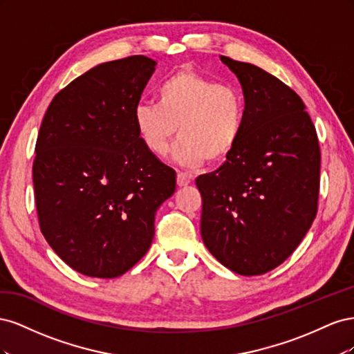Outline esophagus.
I'll return each mask as SVG.
<instances>
[{"label":"esophagus","instance_id":"34e87169","mask_svg":"<svg viewBox=\"0 0 354 354\" xmlns=\"http://www.w3.org/2000/svg\"><path fill=\"white\" fill-rule=\"evenodd\" d=\"M192 183V176L186 173H177V186L178 187H185Z\"/></svg>","mask_w":354,"mask_h":354}]
</instances>
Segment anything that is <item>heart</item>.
<instances>
[{
	"label": "heart",
	"mask_w": 354,
	"mask_h": 354,
	"mask_svg": "<svg viewBox=\"0 0 354 354\" xmlns=\"http://www.w3.org/2000/svg\"><path fill=\"white\" fill-rule=\"evenodd\" d=\"M133 122L142 145L153 156H165L178 134L173 160L198 168L209 159L224 162L243 133L245 99L230 84L190 69L169 75L158 87V103L140 102L133 109Z\"/></svg>",
	"instance_id": "b5f03b06"
}]
</instances>
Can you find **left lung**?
I'll return each instance as SVG.
<instances>
[{"instance_id":"1","label":"left lung","mask_w":354,"mask_h":354,"mask_svg":"<svg viewBox=\"0 0 354 354\" xmlns=\"http://www.w3.org/2000/svg\"><path fill=\"white\" fill-rule=\"evenodd\" d=\"M245 95L239 145L218 169L196 178L201 234L229 270H273L303 241L317 211L320 149L298 94L272 73L226 56Z\"/></svg>"}]
</instances>
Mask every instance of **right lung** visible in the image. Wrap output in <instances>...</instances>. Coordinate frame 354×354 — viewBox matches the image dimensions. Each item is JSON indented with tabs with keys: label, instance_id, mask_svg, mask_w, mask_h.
I'll return each instance as SVG.
<instances>
[{
	"label": "right lung",
	"instance_id": "obj_1",
	"mask_svg": "<svg viewBox=\"0 0 354 354\" xmlns=\"http://www.w3.org/2000/svg\"><path fill=\"white\" fill-rule=\"evenodd\" d=\"M155 66L145 56L102 63L57 93L42 120L32 168L39 227L81 274L130 270L176 192L174 169L146 151L133 122Z\"/></svg>",
	"mask_w": 354,
	"mask_h": 354
}]
</instances>
